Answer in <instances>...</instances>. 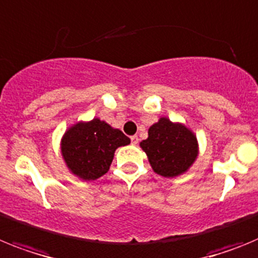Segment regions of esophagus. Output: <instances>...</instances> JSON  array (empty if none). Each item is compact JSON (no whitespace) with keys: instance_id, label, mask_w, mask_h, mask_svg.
<instances>
[{"instance_id":"1","label":"esophagus","mask_w":258,"mask_h":258,"mask_svg":"<svg viewBox=\"0 0 258 258\" xmlns=\"http://www.w3.org/2000/svg\"><path fill=\"white\" fill-rule=\"evenodd\" d=\"M131 143L134 145H136L139 143V138L136 135H134V136H131Z\"/></svg>"}]
</instances>
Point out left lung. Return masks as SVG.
I'll list each match as a JSON object with an SVG mask.
<instances>
[{
	"mask_svg": "<svg viewBox=\"0 0 258 258\" xmlns=\"http://www.w3.org/2000/svg\"><path fill=\"white\" fill-rule=\"evenodd\" d=\"M156 174L176 178L191 169L199 156V142L189 127L161 116L148 130V138L140 143Z\"/></svg>",
	"mask_w": 258,
	"mask_h": 258,
	"instance_id": "left-lung-1",
	"label": "left lung"
}]
</instances>
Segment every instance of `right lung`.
Wrapping results in <instances>:
<instances>
[{"label": "right lung", "mask_w": 258, "mask_h": 258, "mask_svg": "<svg viewBox=\"0 0 258 258\" xmlns=\"http://www.w3.org/2000/svg\"><path fill=\"white\" fill-rule=\"evenodd\" d=\"M130 143L120 130L93 118L74 123L64 131L61 154L70 174L82 180H96L109 171L116 149Z\"/></svg>", "instance_id": "1"}]
</instances>
